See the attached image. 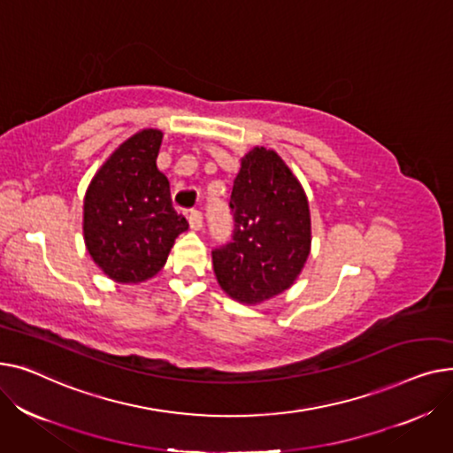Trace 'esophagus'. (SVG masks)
Wrapping results in <instances>:
<instances>
[{
	"label": "esophagus",
	"instance_id": "esophagus-1",
	"mask_svg": "<svg viewBox=\"0 0 453 453\" xmlns=\"http://www.w3.org/2000/svg\"><path fill=\"white\" fill-rule=\"evenodd\" d=\"M188 223L192 230H201L203 228V214L199 210H192L190 216H188Z\"/></svg>",
	"mask_w": 453,
	"mask_h": 453
}]
</instances>
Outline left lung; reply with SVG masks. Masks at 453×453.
<instances>
[{"label":"left lung","instance_id":"obj_1","mask_svg":"<svg viewBox=\"0 0 453 453\" xmlns=\"http://www.w3.org/2000/svg\"><path fill=\"white\" fill-rule=\"evenodd\" d=\"M228 206L232 239L211 250L214 273L228 296L256 305L302 273L311 250L309 203L281 157L257 146L242 158Z\"/></svg>","mask_w":453,"mask_h":453}]
</instances>
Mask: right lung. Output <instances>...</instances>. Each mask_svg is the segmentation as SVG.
Returning <instances> with one entry per match:
<instances>
[{"instance_id":"1","label":"right lung","mask_w":453,"mask_h":453,"mask_svg":"<svg viewBox=\"0 0 453 453\" xmlns=\"http://www.w3.org/2000/svg\"><path fill=\"white\" fill-rule=\"evenodd\" d=\"M158 129L120 144L93 177L84 199V237L98 267L120 283H139L165 267L188 223L172 206L170 182L157 170Z\"/></svg>"}]
</instances>
